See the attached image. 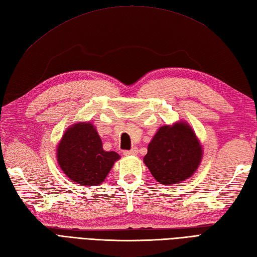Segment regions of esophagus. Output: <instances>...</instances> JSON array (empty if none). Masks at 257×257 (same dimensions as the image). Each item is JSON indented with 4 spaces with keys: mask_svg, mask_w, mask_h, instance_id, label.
<instances>
[{
    "mask_svg": "<svg viewBox=\"0 0 257 257\" xmlns=\"http://www.w3.org/2000/svg\"><path fill=\"white\" fill-rule=\"evenodd\" d=\"M138 152H139L138 148H133L132 150H130V151H125L124 152V155H126V156H128V155H136V154H138Z\"/></svg>",
    "mask_w": 257,
    "mask_h": 257,
    "instance_id": "34e87169",
    "label": "esophagus"
}]
</instances>
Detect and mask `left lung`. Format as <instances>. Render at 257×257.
I'll list each match as a JSON object with an SVG mask.
<instances>
[{"label": "left lung", "mask_w": 257, "mask_h": 257, "mask_svg": "<svg viewBox=\"0 0 257 257\" xmlns=\"http://www.w3.org/2000/svg\"><path fill=\"white\" fill-rule=\"evenodd\" d=\"M203 149L194 131L185 122L161 126L148 146L144 163L163 185L186 181L200 166Z\"/></svg>", "instance_id": "obj_1"}]
</instances>
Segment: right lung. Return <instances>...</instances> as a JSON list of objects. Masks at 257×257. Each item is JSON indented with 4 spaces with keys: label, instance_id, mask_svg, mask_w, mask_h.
I'll list each match as a JSON object with an SVG mask.
<instances>
[{
    "label": "right lung",
    "instance_id": "obj_1",
    "mask_svg": "<svg viewBox=\"0 0 257 257\" xmlns=\"http://www.w3.org/2000/svg\"><path fill=\"white\" fill-rule=\"evenodd\" d=\"M121 156L103 150L102 140L90 122H78L65 131L56 149L61 170L82 186H95L105 180Z\"/></svg>",
    "mask_w": 257,
    "mask_h": 257
}]
</instances>
